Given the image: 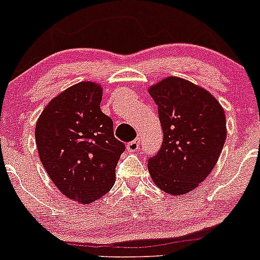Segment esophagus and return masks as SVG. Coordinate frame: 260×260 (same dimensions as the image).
I'll list each match as a JSON object with an SVG mask.
<instances>
[{
  "instance_id": "esophagus-1",
  "label": "esophagus",
  "mask_w": 260,
  "mask_h": 260,
  "mask_svg": "<svg viewBox=\"0 0 260 260\" xmlns=\"http://www.w3.org/2000/svg\"><path fill=\"white\" fill-rule=\"evenodd\" d=\"M141 147V140L137 138V140L132 141V142L127 143V151L128 152H137Z\"/></svg>"
}]
</instances>
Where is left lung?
<instances>
[{
  "label": "left lung",
  "instance_id": "1",
  "mask_svg": "<svg viewBox=\"0 0 260 260\" xmlns=\"http://www.w3.org/2000/svg\"><path fill=\"white\" fill-rule=\"evenodd\" d=\"M158 106L164 142L148 161L154 185L181 196L195 190L219 159L226 140V117L221 104L205 88L179 77L148 86Z\"/></svg>",
  "mask_w": 260,
  "mask_h": 260
}]
</instances>
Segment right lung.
<instances>
[{
	"mask_svg": "<svg viewBox=\"0 0 260 260\" xmlns=\"http://www.w3.org/2000/svg\"><path fill=\"white\" fill-rule=\"evenodd\" d=\"M103 88L80 81L57 94L36 122L39 157L62 195L91 204L114 185L124 145L114 137L113 120L101 111Z\"/></svg>",
	"mask_w": 260,
	"mask_h": 260,
	"instance_id": "add662e5",
	"label": "right lung"
}]
</instances>
